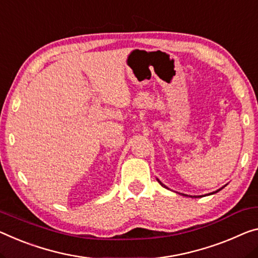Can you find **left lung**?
Listing matches in <instances>:
<instances>
[{"label":"left lung","mask_w":258,"mask_h":258,"mask_svg":"<svg viewBox=\"0 0 258 258\" xmlns=\"http://www.w3.org/2000/svg\"><path fill=\"white\" fill-rule=\"evenodd\" d=\"M157 180H158V179H157ZM158 182H159V183H160V184L162 185V187L167 188V187H166V185H165L164 183H161V182H160L159 180H158ZM226 185H227V184H225V185H224V187H221V188H219V189H218V190H216V191H213V192H210V194H208V195H213V194H217L218 191H220V190H221V189H224V188L226 187ZM183 196H188V195H183ZM189 197H201V196H189Z\"/></svg>","instance_id":"1"}]
</instances>
